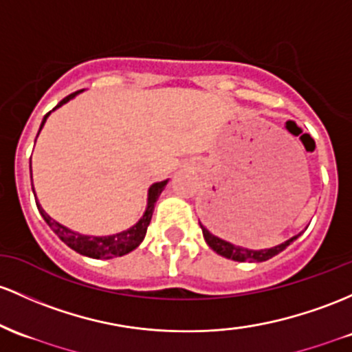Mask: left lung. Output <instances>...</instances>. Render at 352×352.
Returning a JSON list of instances; mask_svg holds the SVG:
<instances>
[{
  "label": "left lung",
  "mask_w": 352,
  "mask_h": 352,
  "mask_svg": "<svg viewBox=\"0 0 352 352\" xmlns=\"http://www.w3.org/2000/svg\"><path fill=\"white\" fill-rule=\"evenodd\" d=\"M199 223H200V220H199ZM200 229H202L204 239H206L207 245L210 247L214 252H217L219 256L230 258V261H235V262H264V261H269V258H272L274 256H277L279 252H283L285 247L291 245L292 242H294L296 239L300 235V234H297V235H294V237L289 239V241H285L279 245L270 247V249L254 250V249H247V247H242V245H235L229 241H223V239H220L215 234H212L206 226H202V223H200Z\"/></svg>",
  "instance_id": "obj_1"
}]
</instances>
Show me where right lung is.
<instances>
[{
    "mask_svg": "<svg viewBox=\"0 0 352 352\" xmlns=\"http://www.w3.org/2000/svg\"><path fill=\"white\" fill-rule=\"evenodd\" d=\"M82 91L83 90L68 95L67 98L61 100V102L58 103L55 108H53V111H55L56 108H60L61 105H65V103H68L69 100H73L76 95L82 94ZM50 113H52V111H50ZM50 113H46L43 117V122H41L40 130L43 129L46 118L50 117ZM30 172H32V160H30ZM167 184H168V179L150 185L148 197H146V208H145L144 215H142L140 220H138L135 226L130 227V229L123 230V232H118L113 235H102V237H96V235H82L78 232H73V230H69L68 227L61 226V223H58L56 220H53L52 217H50V215L46 214L38 202H36V206H38V210H40L41 217H43L45 222L50 226V229H52L53 232H55L58 237H60L61 241H63L65 244L69 247V249L75 250V252L82 254V256L91 257V258L122 257V256H125V254L132 252V250L137 249V247L142 244V241L145 239L146 227H148L150 220H152L153 207H155L158 197H160L162 190H164L165 185Z\"/></svg>",
    "mask_w": 352,
    "mask_h": 352,
    "instance_id": "right-lung-1",
    "label": "right lung"
}]
</instances>
